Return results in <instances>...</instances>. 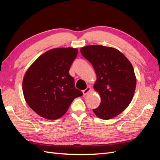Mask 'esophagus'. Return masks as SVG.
<instances>
[{
  "label": "esophagus",
  "instance_id": "obj_1",
  "mask_svg": "<svg viewBox=\"0 0 160 160\" xmlns=\"http://www.w3.org/2000/svg\"><path fill=\"white\" fill-rule=\"evenodd\" d=\"M91 88L90 87H88V88H87L85 89H84L83 91V95H87V94H88L89 92L91 91Z\"/></svg>",
  "mask_w": 160,
  "mask_h": 160
}]
</instances>
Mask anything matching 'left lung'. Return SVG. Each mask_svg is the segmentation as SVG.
I'll return each instance as SVG.
<instances>
[{
  "instance_id": "1",
  "label": "left lung",
  "mask_w": 160,
  "mask_h": 160,
  "mask_svg": "<svg viewBox=\"0 0 160 160\" xmlns=\"http://www.w3.org/2000/svg\"><path fill=\"white\" fill-rule=\"evenodd\" d=\"M80 51L93 65L97 75L94 89L101 101L93 112L102 119L116 117L133 99L136 77L132 65L123 54L112 47L89 45Z\"/></svg>"
}]
</instances>
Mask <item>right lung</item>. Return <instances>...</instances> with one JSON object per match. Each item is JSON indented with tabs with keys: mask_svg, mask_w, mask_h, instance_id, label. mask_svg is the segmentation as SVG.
I'll list each match as a JSON object with an SVG mask.
<instances>
[{
	"mask_svg": "<svg viewBox=\"0 0 160 160\" xmlns=\"http://www.w3.org/2000/svg\"><path fill=\"white\" fill-rule=\"evenodd\" d=\"M78 54L74 48H56L47 51L27 71L22 81L26 102L38 115L56 119L83 93L75 88L69 71Z\"/></svg>",
	"mask_w": 160,
	"mask_h": 160,
	"instance_id": "1",
	"label": "right lung"
}]
</instances>
